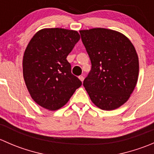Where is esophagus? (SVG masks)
Returning a JSON list of instances; mask_svg holds the SVG:
<instances>
[{
    "instance_id": "obj_1",
    "label": "esophagus",
    "mask_w": 154,
    "mask_h": 154,
    "mask_svg": "<svg viewBox=\"0 0 154 154\" xmlns=\"http://www.w3.org/2000/svg\"><path fill=\"white\" fill-rule=\"evenodd\" d=\"M79 79L80 80V81L83 82V80H84V77H83V76H79Z\"/></svg>"
}]
</instances>
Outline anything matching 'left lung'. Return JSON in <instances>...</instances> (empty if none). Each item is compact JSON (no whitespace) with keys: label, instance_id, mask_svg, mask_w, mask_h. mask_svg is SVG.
Returning a JSON list of instances; mask_svg holds the SVG:
<instances>
[{"label":"left lung","instance_id":"obj_1","mask_svg":"<svg viewBox=\"0 0 154 154\" xmlns=\"http://www.w3.org/2000/svg\"><path fill=\"white\" fill-rule=\"evenodd\" d=\"M91 63L83 86L91 101L103 110L126 103L139 76V58L134 46L121 32L105 28L80 31Z\"/></svg>","mask_w":154,"mask_h":154}]
</instances>
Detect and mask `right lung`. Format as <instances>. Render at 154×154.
<instances>
[{"mask_svg":"<svg viewBox=\"0 0 154 154\" xmlns=\"http://www.w3.org/2000/svg\"><path fill=\"white\" fill-rule=\"evenodd\" d=\"M80 38L77 31L46 28L29 41L23 57V75L31 97L43 108L59 109L82 85L66 60Z\"/></svg>","mask_w":154,"mask_h":154,"instance_id":"obj_1","label":"right lung"}]
</instances>
